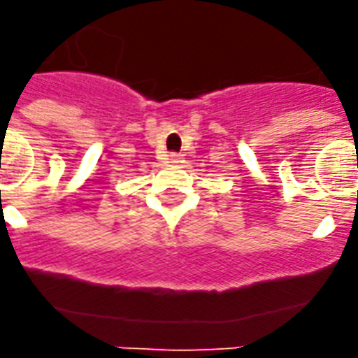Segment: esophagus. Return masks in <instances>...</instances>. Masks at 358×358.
I'll use <instances>...</instances> for the list:
<instances>
[{
	"label": "esophagus",
	"mask_w": 358,
	"mask_h": 358,
	"mask_svg": "<svg viewBox=\"0 0 358 358\" xmlns=\"http://www.w3.org/2000/svg\"><path fill=\"white\" fill-rule=\"evenodd\" d=\"M173 162H174V163H180V162H182V159H180L178 156H173Z\"/></svg>",
	"instance_id": "1"
}]
</instances>
